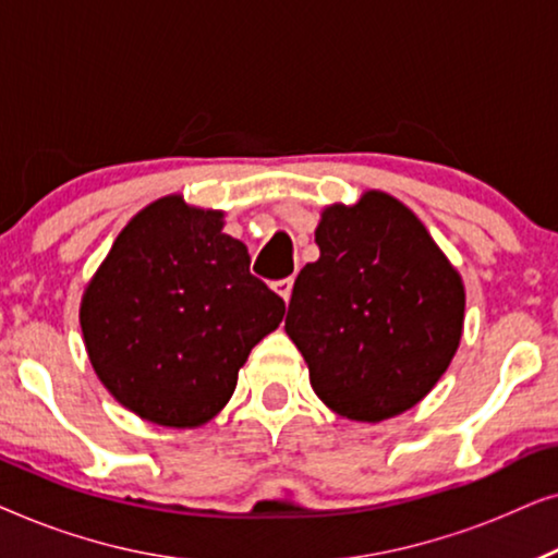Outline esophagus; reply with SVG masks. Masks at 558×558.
<instances>
[{"label":"esophagus","instance_id":"1","mask_svg":"<svg viewBox=\"0 0 558 558\" xmlns=\"http://www.w3.org/2000/svg\"><path fill=\"white\" fill-rule=\"evenodd\" d=\"M292 287H294V279L292 277L274 281V292H277L284 302H289V296H292Z\"/></svg>","mask_w":558,"mask_h":558}]
</instances>
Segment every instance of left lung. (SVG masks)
<instances>
[{"label":"left lung","instance_id":"obj_1","mask_svg":"<svg viewBox=\"0 0 558 558\" xmlns=\"http://www.w3.org/2000/svg\"><path fill=\"white\" fill-rule=\"evenodd\" d=\"M315 241L319 258L294 281L284 330L319 401L368 424L416 407L460 348V274L380 190L325 208Z\"/></svg>","mask_w":558,"mask_h":558}]
</instances>
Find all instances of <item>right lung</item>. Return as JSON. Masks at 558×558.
<instances>
[{"instance_id":"right-lung-1","label":"right lung","mask_w":558,"mask_h":558,"mask_svg":"<svg viewBox=\"0 0 558 558\" xmlns=\"http://www.w3.org/2000/svg\"><path fill=\"white\" fill-rule=\"evenodd\" d=\"M248 266L220 210L167 195L129 220L81 302L90 365L121 407L174 429L226 407L251 348L284 317Z\"/></svg>"}]
</instances>
